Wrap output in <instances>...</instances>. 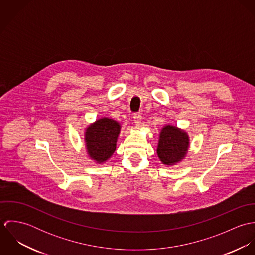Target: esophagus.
Masks as SVG:
<instances>
[{
  "mask_svg": "<svg viewBox=\"0 0 255 255\" xmlns=\"http://www.w3.org/2000/svg\"><path fill=\"white\" fill-rule=\"evenodd\" d=\"M133 119H134V123L136 126H140V123H141V119H142V116L140 114H135L133 116Z\"/></svg>",
  "mask_w": 255,
  "mask_h": 255,
  "instance_id": "34e87169",
  "label": "esophagus"
}]
</instances>
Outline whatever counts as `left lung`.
Segmentation results:
<instances>
[{
	"mask_svg": "<svg viewBox=\"0 0 255 255\" xmlns=\"http://www.w3.org/2000/svg\"><path fill=\"white\" fill-rule=\"evenodd\" d=\"M189 146V138L185 131L181 128L166 125L159 135L157 154L161 162L172 166L185 157Z\"/></svg>",
	"mask_w": 255,
	"mask_h": 255,
	"instance_id": "8db88e82",
	"label": "left lung"
}]
</instances>
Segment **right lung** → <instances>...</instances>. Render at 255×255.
Returning <instances> with one entry per match:
<instances>
[{"instance_id":"add662e5","label":"right lung","mask_w":255,"mask_h":255,"mask_svg":"<svg viewBox=\"0 0 255 255\" xmlns=\"http://www.w3.org/2000/svg\"><path fill=\"white\" fill-rule=\"evenodd\" d=\"M121 125L110 118H101L90 124L84 133L87 154L96 163L106 162L116 151Z\"/></svg>"}]
</instances>
